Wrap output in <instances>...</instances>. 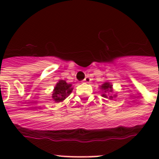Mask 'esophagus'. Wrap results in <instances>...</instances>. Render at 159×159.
<instances>
[{
  "instance_id": "1",
  "label": "esophagus",
  "mask_w": 159,
  "mask_h": 159,
  "mask_svg": "<svg viewBox=\"0 0 159 159\" xmlns=\"http://www.w3.org/2000/svg\"><path fill=\"white\" fill-rule=\"evenodd\" d=\"M83 81H84V82H86V83H89V82H91V78H90L89 77H86Z\"/></svg>"
}]
</instances>
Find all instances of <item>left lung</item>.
Here are the masks:
<instances>
[{
  "label": "left lung",
  "mask_w": 159,
  "mask_h": 159,
  "mask_svg": "<svg viewBox=\"0 0 159 159\" xmlns=\"http://www.w3.org/2000/svg\"><path fill=\"white\" fill-rule=\"evenodd\" d=\"M112 87V86H111V85L110 84L109 82H105L104 84L102 86V89L105 92H112V87ZM102 96H103V97H106V95H105V94H103ZM109 98L112 99V98H113V97H112V96H111V97H109Z\"/></svg>",
  "instance_id": "1"
}]
</instances>
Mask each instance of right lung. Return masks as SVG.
<instances>
[{"label": "right lung", "mask_w": 159, "mask_h": 159, "mask_svg": "<svg viewBox=\"0 0 159 159\" xmlns=\"http://www.w3.org/2000/svg\"><path fill=\"white\" fill-rule=\"evenodd\" d=\"M71 87H72L71 84H67L63 80H60L56 85V87H54L53 94H52L53 101L55 102H60L66 99V97L69 96L70 93L72 92V88Z\"/></svg>", "instance_id": "obj_1"}]
</instances>
